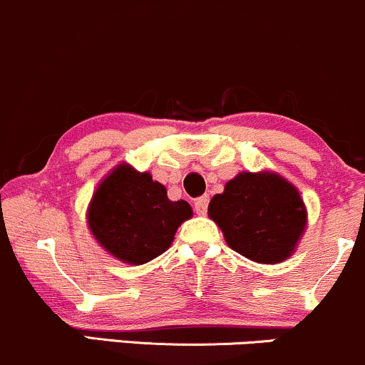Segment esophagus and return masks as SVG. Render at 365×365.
<instances>
[{
    "label": "esophagus",
    "instance_id": "obj_1",
    "mask_svg": "<svg viewBox=\"0 0 365 365\" xmlns=\"http://www.w3.org/2000/svg\"><path fill=\"white\" fill-rule=\"evenodd\" d=\"M195 212L199 216H204L207 212V206H209V197L207 195H202V197H199V199L195 200Z\"/></svg>",
    "mask_w": 365,
    "mask_h": 365
}]
</instances>
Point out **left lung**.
I'll list each match as a JSON object with an SVG mask.
<instances>
[{"instance_id":"left-lung-1","label":"left lung","mask_w":365,"mask_h":365,"mask_svg":"<svg viewBox=\"0 0 365 365\" xmlns=\"http://www.w3.org/2000/svg\"><path fill=\"white\" fill-rule=\"evenodd\" d=\"M207 212L226 244L259 264L290 257L307 225L299 190L273 171L238 173L212 197Z\"/></svg>"}]
</instances>
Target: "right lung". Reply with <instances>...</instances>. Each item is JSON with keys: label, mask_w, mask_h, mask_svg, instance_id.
<instances>
[{"label": "right lung", "mask_w": 365, "mask_h": 365, "mask_svg": "<svg viewBox=\"0 0 365 365\" xmlns=\"http://www.w3.org/2000/svg\"><path fill=\"white\" fill-rule=\"evenodd\" d=\"M188 217L192 207L187 200H170L165 185L127 163L103 178L87 209V225L98 244L133 266L168 250Z\"/></svg>", "instance_id": "add662e5"}]
</instances>
